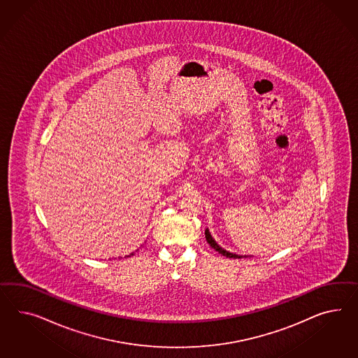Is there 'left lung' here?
<instances>
[{
  "mask_svg": "<svg viewBox=\"0 0 358 358\" xmlns=\"http://www.w3.org/2000/svg\"><path fill=\"white\" fill-rule=\"evenodd\" d=\"M204 234H206V240H207V242H208V243L211 245V248H213V249H215L216 252H220V254H222V255H224V257H227V258H234V259H236V258H238V259H240V258H246V255H237V254H233V252H227V250H224V249H222V248H220V246H219V245L216 243V241L213 240V236H211V233H210V231H208V229H206V231H204Z\"/></svg>",
  "mask_w": 358,
  "mask_h": 358,
  "instance_id": "left-lung-1",
  "label": "left lung"
}]
</instances>
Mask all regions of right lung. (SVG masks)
<instances>
[{
	"label": "right lung",
	"mask_w": 358,
	"mask_h": 358,
	"mask_svg": "<svg viewBox=\"0 0 358 358\" xmlns=\"http://www.w3.org/2000/svg\"><path fill=\"white\" fill-rule=\"evenodd\" d=\"M130 255H134V252H131V254H130ZM130 255H127V257H130Z\"/></svg>",
	"instance_id": "obj_1"
}]
</instances>
